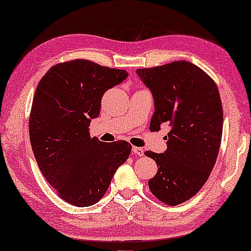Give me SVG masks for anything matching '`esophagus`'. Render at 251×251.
Returning a JSON list of instances; mask_svg holds the SVG:
<instances>
[{
  "mask_svg": "<svg viewBox=\"0 0 251 251\" xmlns=\"http://www.w3.org/2000/svg\"><path fill=\"white\" fill-rule=\"evenodd\" d=\"M132 153L135 154V155L143 156V155H144V150H143V149H140V147L132 146Z\"/></svg>",
  "mask_w": 251,
  "mask_h": 251,
  "instance_id": "esophagus-1",
  "label": "esophagus"
}]
</instances>
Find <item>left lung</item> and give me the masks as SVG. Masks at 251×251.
Segmentation results:
<instances>
[{"label":"left lung","mask_w":251,"mask_h":251,"mask_svg":"<svg viewBox=\"0 0 251 251\" xmlns=\"http://www.w3.org/2000/svg\"><path fill=\"white\" fill-rule=\"evenodd\" d=\"M154 99L152 131L168 123L163 153L146 151L157 164L149 180L152 193L168 205L194 197L214 169L223 132V106L214 80L190 61L137 70Z\"/></svg>","instance_id":"obj_1"}]
</instances>
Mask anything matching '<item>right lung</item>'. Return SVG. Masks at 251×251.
Here are the masks:
<instances>
[{
    "mask_svg": "<svg viewBox=\"0 0 251 251\" xmlns=\"http://www.w3.org/2000/svg\"><path fill=\"white\" fill-rule=\"evenodd\" d=\"M126 77L125 70L75 59L54 65L37 84L29 116L32 150L44 178L68 203H97L128 160V142L102 143L89 133L102 95Z\"/></svg>",
    "mask_w": 251,
    "mask_h": 251,
    "instance_id": "add662e5",
    "label": "right lung"
}]
</instances>
